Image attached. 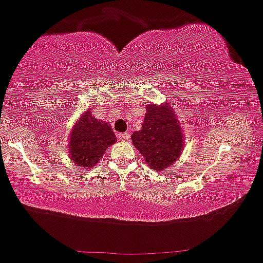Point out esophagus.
I'll return each instance as SVG.
<instances>
[{
  "label": "esophagus",
  "mask_w": 263,
  "mask_h": 263,
  "mask_svg": "<svg viewBox=\"0 0 263 263\" xmlns=\"http://www.w3.org/2000/svg\"><path fill=\"white\" fill-rule=\"evenodd\" d=\"M120 140H124V142H128L129 138H130V134L129 133H123V134H119Z\"/></svg>",
  "instance_id": "1"
}]
</instances>
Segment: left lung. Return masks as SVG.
I'll return each mask as SVG.
<instances>
[{"label":"left lung","mask_w":263,"mask_h":263,"mask_svg":"<svg viewBox=\"0 0 263 263\" xmlns=\"http://www.w3.org/2000/svg\"><path fill=\"white\" fill-rule=\"evenodd\" d=\"M132 143L155 172H164L184 149L182 126L168 103L146 105L144 123L132 135Z\"/></svg>","instance_id":"obj_1"}]
</instances>
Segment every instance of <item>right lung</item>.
I'll use <instances>...</instances> for the list:
<instances>
[{
    "label": "right lung",
    "mask_w": 263,
    "mask_h": 263,
    "mask_svg": "<svg viewBox=\"0 0 263 263\" xmlns=\"http://www.w3.org/2000/svg\"><path fill=\"white\" fill-rule=\"evenodd\" d=\"M114 132L108 123L95 119L91 110H86L70 132L69 153L75 164L94 168L103 154L115 143Z\"/></svg>",
    "instance_id": "obj_1"
}]
</instances>
